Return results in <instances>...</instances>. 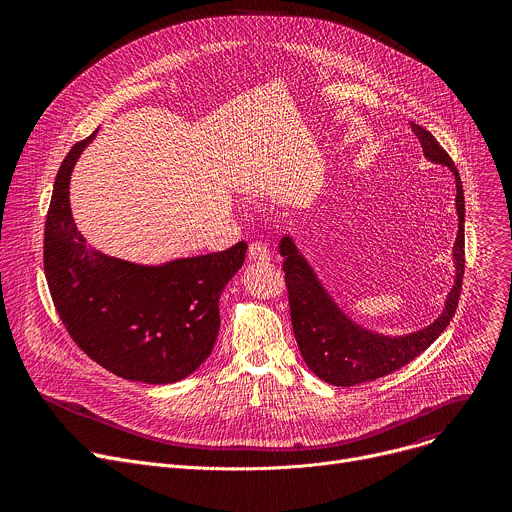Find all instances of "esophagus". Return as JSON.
<instances>
[{"label":"esophagus","mask_w":512,"mask_h":512,"mask_svg":"<svg viewBox=\"0 0 512 512\" xmlns=\"http://www.w3.org/2000/svg\"><path fill=\"white\" fill-rule=\"evenodd\" d=\"M249 259L253 261H269L271 259V251L265 243L261 241H255L249 245Z\"/></svg>","instance_id":"34e87169"}]
</instances>
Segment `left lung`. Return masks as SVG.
Returning <instances> with one entry per match:
<instances>
[{
	"label": "left lung",
	"instance_id": "left-lung-1",
	"mask_svg": "<svg viewBox=\"0 0 512 512\" xmlns=\"http://www.w3.org/2000/svg\"><path fill=\"white\" fill-rule=\"evenodd\" d=\"M417 135L423 156L448 166L456 178V210H458V237L454 245L456 281L446 298L444 312L433 324L405 336H383L352 322L328 296L318 281L310 263L302 257L291 237H283L279 253L283 257L285 285L291 326L308 369L322 381L334 387H352L391 375L419 356L437 336H440L454 312L462 294L464 279V190L458 168L437 139L417 123H411Z\"/></svg>",
	"mask_w": 512,
	"mask_h": 512
}]
</instances>
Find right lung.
I'll return each mask as SVG.
<instances>
[{"instance_id": "1", "label": "right lung", "mask_w": 512, "mask_h": 512, "mask_svg": "<svg viewBox=\"0 0 512 512\" xmlns=\"http://www.w3.org/2000/svg\"><path fill=\"white\" fill-rule=\"evenodd\" d=\"M97 131L72 145L50 198L44 273L54 308L77 346L109 373L148 385L192 375L212 352L218 300L241 269L247 243L164 265H137L87 247L72 221L68 186Z\"/></svg>"}]
</instances>
